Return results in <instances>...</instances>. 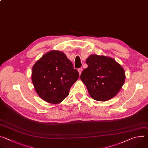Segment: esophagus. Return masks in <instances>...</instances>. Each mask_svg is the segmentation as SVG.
<instances>
[{
    "mask_svg": "<svg viewBox=\"0 0 148 148\" xmlns=\"http://www.w3.org/2000/svg\"><path fill=\"white\" fill-rule=\"evenodd\" d=\"M78 73H79V75H81V72H82V69H81V68L78 69Z\"/></svg>",
    "mask_w": 148,
    "mask_h": 148,
    "instance_id": "34e87169",
    "label": "esophagus"
}]
</instances>
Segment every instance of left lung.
<instances>
[{"instance_id": "left-lung-1", "label": "left lung", "mask_w": 148, "mask_h": 148, "mask_svg": "<svg viewBox=\"0 0 148 148\" xmlns=\"http://www.w3.org/2000/svg\"><path fill=\"white\" fill-rule=\"evenodd\" d=\"M88 67L81 73L80 78L95 100L106 101L115 97L125 79V71L113 58L96 54L86 60Z\"/></svg>"}]
</instances>
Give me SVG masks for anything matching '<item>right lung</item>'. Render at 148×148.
Wrapping results in <instances>:
<instances>
[{
	"label": "right lung",
	"instance_id": "add662e5",
	"mask_svg": "<svg viewBox=\"0 0 148 148\" xmlns=\"http://www.w3.org/2000/svg\"><path fill=\"white\" fill-rule=\"evenodd\" d=\"M79 73L61 51L45 54L33 67L32 79L39 97L51 103H58L69 94Z\"/></svg>",
	"mask_w": 148,
	"mask_h": 148
}]
</instances>
